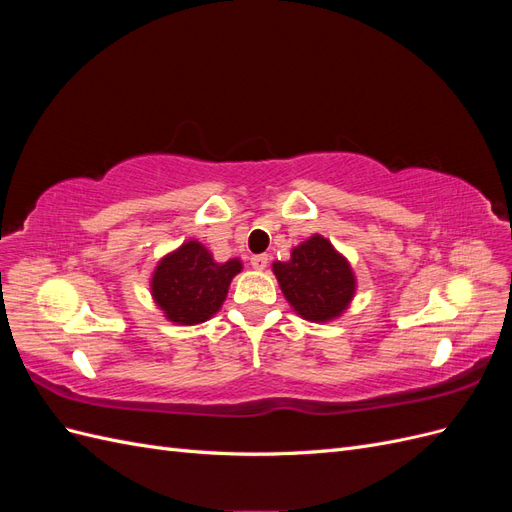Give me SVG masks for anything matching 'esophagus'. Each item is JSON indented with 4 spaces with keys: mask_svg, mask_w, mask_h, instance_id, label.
Returning <instances> with one entry per match:
<instances>
[{
    "mask_svg": "<svg viewBox=\"0 0 512 512\" xmlns=\"http://www.w3.org/2000/svg\"><path fill=\"white\" fill-rule=\"evenodd\" d=\"M250 265H252L256 271L267 269V265H269V256H267V254H256V256H252V258H250Z\"/></svg>",
    "mask_w": 512,
    "mask_h": 512,
    "instance_id": "1",
    "label": "esophagus"
}]
</instances>
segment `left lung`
I'll return each instance as SVG.
<instances>
[{
	"mask_svg": "<svg viewBox=\"0 0 512 512\" xmlns=\"http://www.w3.org/2000/svg\"><path fill=\"white\" fill-rule=\"evenodd\" d=\"M273 273L290 307L309 322L339 318L356 292L350 262L322 235L292 247L288 262H273Z\"/></svg>",
	"mask_w": 512,
	"mask_h": 512,
	"instance_id": "obj_1",
	"label": "left lung"
}]
</instances>
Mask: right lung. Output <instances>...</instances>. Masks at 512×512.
<instances>
[{
    "mask_svg": "<svg viewBox=\"0 0 512 512\" xmlns=\"http://www.w3.org/2000/svg\"><path fill=\"white\" fill-rule=\"evenodd\" d=\"M241 269L239 258L215 262L203 243L185 241L158 262L151 275V297L166 320L192 327L220 312L232 277Z\"/></svg>",
    "mask_w": 512,
    "mask_h": 512,
    "instance_id": "obj_1",
    "label": "right lung"
}]
</instances>
